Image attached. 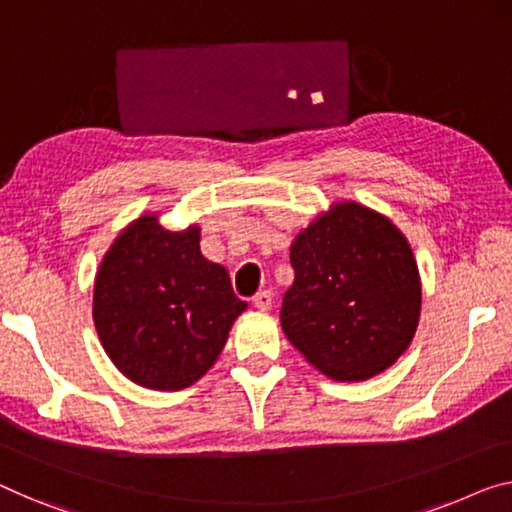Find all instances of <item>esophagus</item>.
Returning <instances> with one entry per match:
<instances>
[{
  "mask_svg": "<svg viewBox=\"0 0 512 512\" xmlns=\"http://www.w3.org/2000/svg\"><path fill=\"white\" fill-rule=\"evenodd\" d=\"M271 303H273V294L269 292V289H264V292L255 294V299H253V305H255L259 312L271 310Z\"/></svg>",
  "mask_w": 512,
  "mask_h": 512,
  "instance_id": "esophagus-1",
  "label": "esophagus"
}]
</instances>
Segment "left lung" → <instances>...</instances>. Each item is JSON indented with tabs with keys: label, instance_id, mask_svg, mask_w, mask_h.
<instances>
[{
	"label": "left lung",
	"instance_id": "obj_1",
	"mask_svg": "<svg viewBox=\"0 0 512 512\" xmlns=\"http://www.w3.org/2000/svg\"><path fill=\"white\" fill-rule=\"evenodd\" d=\"M294 285L280 324L312 368L365 381L398 361L421 319V273L411 246L384 213L333 202L289 248Z\"/></svg>",
	"mask_w": 512,
	"mask_h": 512
}]
</instances>
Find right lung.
Listing matches in <instances>:
<instances>
[{"label": "right lung", "instance_id": "1", "mask_svg": "<svg viewBox=\"0 0 512 512\" xmlns=\"http://www.w3.org/2000/svg\"><path fill=\"white\" fill-rule=\"evenodd\" d=\"M200 225L165 230L142 213L112 241L94 280V326L121 375L181 391L207 375L246 301L225 266L204 259Z\"/></svg>", "mask_w": 512, "mask_h": 512}]
</instances>
